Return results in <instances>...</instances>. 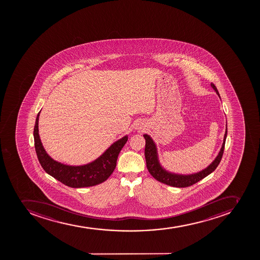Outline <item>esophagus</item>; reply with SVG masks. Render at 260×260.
I'll return each instance as SVG.
<instances>
[{"instance_id":"obj_1","label":"esophagus","mask_w":260,"mask_h":260,"mask_svg":"<svg viewBox=\"0 0 260 260\" xmlns=\"http://www.w3.org/2000/svg\"><path fill=\"white\" fill-rule=\"evenodd\" d=\"M138 129H142V127H141V126H139V127H138Z\"/></svg>"}]
</instances>
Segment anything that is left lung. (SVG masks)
<instances>
[{
  "instance_id": "8db88e82",
  "label": "left lung",
  "mask_w": 260,
  "mask_h": 260,
  "mask_svg": "<svg viewBox=\"0 0 260 260\" xmlns=\"http://www.w3.org/2000/svg\"><path fill=\"white\" fill-rule=\"evenodd\" d=\"M211 86L219 96L216 86L213 83H211ZM226 137H227V127H226L225 134L223 136V145L221 147L220 151L218 152L216 158L207 168L201 170L200 172L190 174V175H179V174L170 172V171L162 167L160 163H159L155 143L154 142V140L149 135L145 134L144 135V138L145 139V157L148 170L150 173V175L156 180L163 183V184L170 185V186L184 188V187L193 185V184H196L197 182L208 176L209 174H211L218 167V164L220 163L221 159L223 156Z\"/></svg>"
}]
</instances>
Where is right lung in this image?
<instances>
[{
    "label": "right lung",
    "mask_w": 260,
    "mask_h": 260,
    "mask_svg": "<svg viewBox=\"0 0 260 260\" xmlns=\"http://www.w3.org/2000/svg\"><path fill=\"white\" fill-rule=\"evenodd\" d=\"M40 113L41 111L37 114L33 133L35 149L41 166L48 175L72 188L94 186L106 181L111 176L116 167L118 155L128 140V136L113 143L101 156L90 163L83 166H68L52 159L44 149L38 129Z\"/></svg>",
    "instance_id": "add662e5"
}]
</instances>
